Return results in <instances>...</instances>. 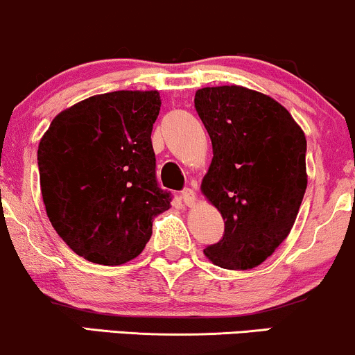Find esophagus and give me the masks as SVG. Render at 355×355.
<instances>
[{
	"label": "esophagus",
	"instance_id": "obj_1",
	"mask_svg": "<svg viewBox=\"0 0 355 355\" xmlns=\"http://www.w3.org/2000/svg\"><path fill=\"white\" fill-rule=\"evenodd\" d=\"M182 201H184L187 207H193L196 204V193H194V191L189 189V187L182 191Z\"/></svg>",
	"mask_w": 355,
	"mask_h": 355
}]
</instances>
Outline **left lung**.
<instances>
[{
	"label": "left lung",
	"instance_id": "8db88e82",
	"mask_svg": "<svg viewBox=\"0 0 355 355\" xmlns=\"http://www.w3.org/2000/svg\"><path fill=\"white\" fill-rule=\"evenodd\" d=\"M212 143L201 193L224 219V236L204 249L212 264L248 270L289 236L307 187L306 135L268 94L244 86L196 91Z\"/></svg>",
	"mask_w": 355,
	"mask_h": 355
}]
</instances>
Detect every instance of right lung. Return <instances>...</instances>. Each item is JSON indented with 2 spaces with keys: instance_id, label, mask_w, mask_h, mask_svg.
<instances>
[{
  "instance_id": "obj_1",
  "label": "right lung",
  "mask_w": 355,
  "mask_h": 355,
  "mask_svg": "<svg viewBox=\"0 0 355 355\" xmlns=\"http://www.w3.org/2000/svg\"><path fill=\"white\" fill-rule=\"evenodd\" d=\"M157 91H112L61 111L37 146L53 227L86 261L121 266L143 252L153 219L171 207L157 187L153 124Z\"/></svg>"
}]
</instances>
